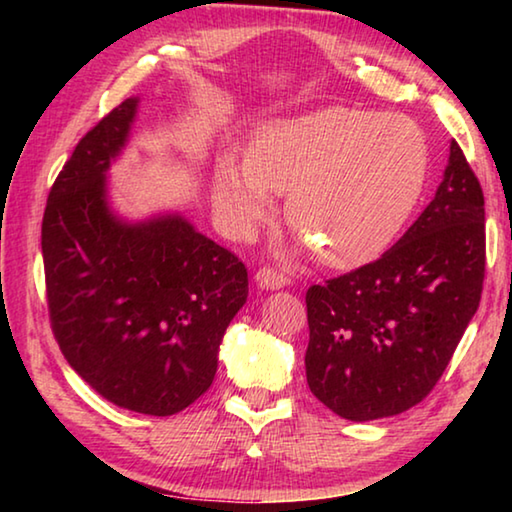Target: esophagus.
<instances>
[{
	"label": "esophagus",
	"mask_w": 512,
	"mask_h": 512,
	"mask_svg": "<svg viewBox=\"0 0 512 512\" xmlns=\"http://www.w3.org/2000/svg\"><path fill=\"white\" fill-rule=\"evenodd\" d=\"M255 282H257L259 289H266V291L268 289L277 291V289H284V287H289V284H291L287 275L277 273V271H273V268H259V271L255 273Z\"/></svg>",
	"instance_id": "1"
}]
</instances>
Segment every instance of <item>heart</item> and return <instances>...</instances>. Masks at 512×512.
Instances as JSON below:
<instances>
[{
  "label": "heart",
  "mask_w": 512,
  "mask_h": 512,
  "mask_svg": "<svg viewBox=\"0 0 512 512\" xmlns=\"http://www.w3.org/2000/svg\"><path fill=\"white\" fill-rule=\"evenodd\" d=\"M427 142L402 115L323 108L275 119L255 133L248 160L223 153L212 198L232 235H250L287 194L291 228L325 264L348 268L377 255L418 203Z\"/></svg>",
  "instance_id": "1"
}]
</instances>
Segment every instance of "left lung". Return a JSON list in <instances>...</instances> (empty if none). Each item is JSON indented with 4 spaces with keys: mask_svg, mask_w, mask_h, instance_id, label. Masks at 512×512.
I'll use <instances>...</instances> for the list:
<instances>
[{
    "mask_svg": "<svg viewBox=\"0 0 512 512\" xmlns=\"http://www.w3.org/2000/svg\"><path fill=\"white\" fill-rule=\"evenodd\" d=\"M485 210L454 140L433 201L377 262L307 291V384L352 422L427 397L479 309Z\"/></svg>",
    "mask_w": 512,
    "mask_h": 512,
    "instance_id": "1",
    "label": "left lung"
}]
</instances>
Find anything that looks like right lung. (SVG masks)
<instances>
[{
  "label": "right lung",
  "mask_w": 512,
  "mask_h": 512,
  "mask_svg": "<svg viewBox=\"0 0 512 512\" xmlns=\"http://www.w3.org/2000/svg\"><path fill=\"white\" fill-rule=\"evenodd\" d=\"M128 97L76 144L42 219L49 318L65 359L119 409L173 415L219 368L248 271L180 212L119 214L108 171L131 140Z\"/></svg>",
  "instance_id": "obj_1"
}]
</instances>
